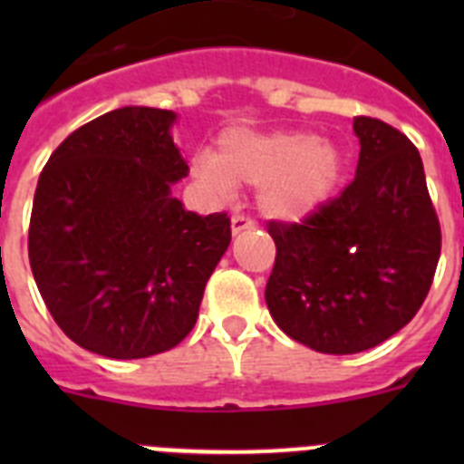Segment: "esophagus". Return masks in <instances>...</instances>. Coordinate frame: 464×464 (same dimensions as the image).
Returning a JSON list of instances; mask_svg holds the SVG:
<instances>
[{
    "label": "esophagus",
    "mask_w": 464,
    "mask_h": 464,
    "mask_svg": "<svg viewBox=\"0 0 464 464\" xmlns=\"http://www.w3.org/2000/svg\"><path fill=\"white\" fill-rule=\"evenodd\" d=\"M256 225L257 223L251 218V216L237 213V216H232V235H239V232H244V229H253Z\"/></svg>",
    "instance_id": "obj_1"
}]
</instances>
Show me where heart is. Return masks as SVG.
I'll return each instance as SVG.
<instances>
[{"label":"heart","mask_w":464,"mask_h":464,"mask_svg":"<svg viewBox=\"0 0 464 464\" xmlns=\"http://www.w3.org/2000/svg\"><path fill=\"white\" fill-rule=\"evenodd\" d=\"M195 169L218 192L262 186L265 211L299 218L332 195L342 174V155L334 143L311 132H227L216 153L197 160Z\"/></svg>","instance_id":"heart-1"}]
</instances>
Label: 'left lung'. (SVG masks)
<instances>
[{
    "instance_id": "8db88e82",
    "label": "left lung",
    "mask_w": 464,
    "mask_h": 464,
    "mask_svg": "<svg viewBox=\"0 0 464 464\" xmlns=\"http://www.w3.org/2000/svg\"><path fill=\"white\" fill-rule=\"evenodd\" d=\"M353 181L302 223H267L276 244L269 314L290 339L332 355L374 348L407 325L441 253L416 146L379 118H353Z\"/></svg>"
}]
</instances>
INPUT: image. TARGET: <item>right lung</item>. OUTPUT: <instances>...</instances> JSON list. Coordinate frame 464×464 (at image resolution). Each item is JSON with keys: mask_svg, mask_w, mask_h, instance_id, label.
<instances>
[{"mask_svg": "<svg viewBox=\"0 0 464 464\" xmlns=\"http://www.w3.org/2000/svg\"><path fill=\"white\" fill-rule=\"evenodd\" d=\"M174 111L122 106L69 134L39 176L30 267L60 330L85 351L137 360L195 327L232 229L227 213L183 208L188 176Z\"/></svg>", "mask_w": 464, "mask_h": 464, "instance_id": "obj_1", "label": "right lung"}]
</instances>
